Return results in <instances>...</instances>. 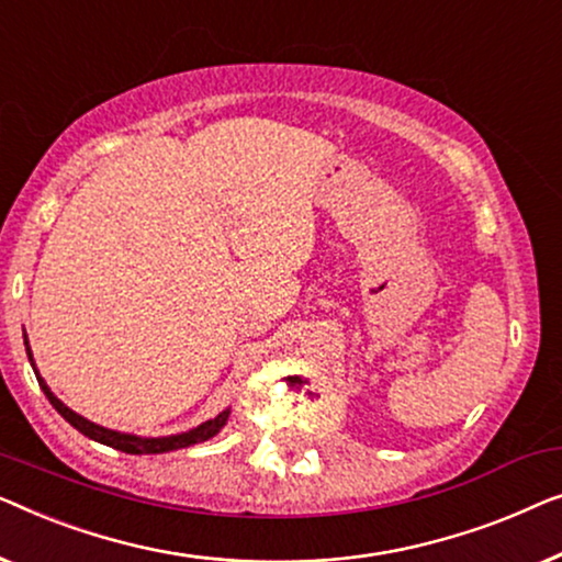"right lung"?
Wrapping results in <instances>:
<instances>
[{
  "instance_id": "add662e5",
  "label": "right lung",
  "mask_w": 562,
  "mask_h": 562,
  "mask_svg": "<svg viewBox=\"0 0 562 562\" xmlns=\"http://www.w3.org/2000/svg\"><path fill=\"white\" fill-rule=\"evenodd\" d=\"M25 349H27V357L33 361V353H30V346H27V338H25ZM37 376V371H35ZM37 382H41L45 397L50 400V405L58 409V413L66 417V420L74 425L78 432H83L86 438L97 440V442H104L109 448H116L122 450V453H134V456H142V453H168V450H178V448H188V446H195V442H203L216 436V432L224 428L226 425V417H228V409L224 413L213 417V420L199 425V428L183 432V436H170V438H137V436H124V432H116V430H106L101 428V425H93L86 420V417L76 415L74 409H68L63 402L55 397V394L47 390V384L43 382L41 376H37Z\"/></svg>"
}]
</instances>
